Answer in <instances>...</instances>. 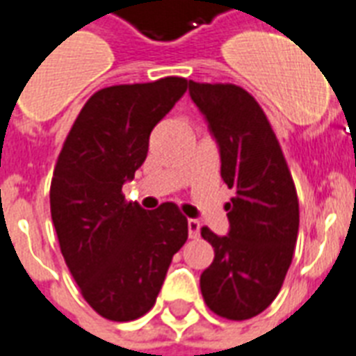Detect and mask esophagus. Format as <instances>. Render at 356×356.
Segmentation results:
<instances>
[{"instance_id": "esophagus-1", "label": "esophagus", "mask_w": 356, "mask_h": 356, "mask_svg": "<svg viewBox=\"0 0 356 356\" xmlns=\"http://www.w3.org/2000/svg\"><path fill=\"white\" fill-rule=\"evenodd\" d=\"M187 230H189V238L197 239L200 236V222L197 219H187Z\"/></svg>"}]
</instances>
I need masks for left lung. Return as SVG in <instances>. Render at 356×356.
Listing matches in <instances>:
<instances>
[{"label": "left lung", "instance_id": "1", "mask_svg": "<svg viewBox=\"0 0 356 356\" xmlns=\"http://www.w3.org/2000/svg\"><path fill=\"white\" fill-rule=\"evenodd\" d=\"M221 154V178L236 197L225 204L230 230L202 227L216 258L200 275L208 308L234 321L264 312L290 269L299 232V200L277 135L260 104L232 83L189 81Z\"/></svg>", "mask_w": 356, "mask_h": 356}]
</instances>
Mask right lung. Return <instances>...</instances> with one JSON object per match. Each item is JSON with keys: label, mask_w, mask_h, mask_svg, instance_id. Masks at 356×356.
<instances>
[{"label": "right lung", "mask_w": 356, "mask_h": 356, "mask_svg": "<svg viewBox=\"0 0 356 356\" xmlns=\"http://www.w3.org/2000/svg\"><path fill=\"white\" fill-rule=\"evenodd\" d=\"M187 79L113 85L90 96L55 163L49 208L60 252L81 296L102 318L131 321L154 307L187 219L172 202L147 211L122 186L145 163L154 126Z\"/></svg>", "instance_id": "1"}]
</instances>
